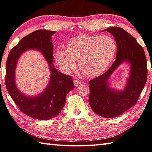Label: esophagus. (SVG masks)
Returning a JSON list of instances; mask_svg holds the SVG:
<instances>
[{
    "instance_id": "obj_1",
    "label": "esophagus",
    "mask_w": 152,
    "mask_h": 152,
    "mask_svg": "<svg viewBox=\"0 0 152 152\" xmlns=\"http://www.w3.org/2000/svg\"><path fill=\"white\" fill-rule=\"evenodd\" d=\"M74 85H75V86L77 87V86H79L80 85H81L82 84V82L80 81L78 79H75L74 81Z\"/></svg>"
}]
</instances>
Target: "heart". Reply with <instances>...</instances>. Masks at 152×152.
I'll return each instance as SVG.
<instances>
[{
  "instance_id": "b5f03b06",
  "label": "heart",
  "mask_w": 152,
  "mask_h": 152,
  "mask_svg": "<svg viewBox=\"0 0 152 152\" xmlns=\"http://www.w3.org/2000/svg\"><path fill=\"white\" fill-rule=\"evenodd\" d=\"M117 52V45L110 37L77 36L66 44L65 50L55 52L59 66L66 72L76 68L78 61L80 70L84 76L94 78L102 74L111 64Z\"/></svg>"
}]
</instances>
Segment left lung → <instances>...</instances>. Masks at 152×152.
I'll return each mask as SVG.
<instances>
[{
	"label": "left lung",
	"mask_w": 152,
	"mask_h": 152,
	"mask_svg": "<svg viewBox=\"0 0 152 152\" xmlns=\"http://www.w3.org/2000/svg\"><path fill=\"white\" fill-rule=\"evenodd\" d=\"M114 36L117 45L115 60L102 75L90 80L89 104L94 112L104 118H115L136 104L148 76L144 50L134 37L120 27L105 29ZM131 66L129 77L123 91L109 87L110 76L122 63Z\"/></svg>",
	"instance_id": "1"
}]
</instances>
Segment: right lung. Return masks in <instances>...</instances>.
I'll list each match as a JSON object with an SVG mask.
<instances>
[{"label":"right lung","mask_w":152,"mask_h":152,"mask_svg":"<svg viewBox=\"0 0 152 152\" xmlns=\"http://www.w3.org/2000/svg\"><path fill=\"white\" fill-rule=\"evenodd\" d=\"M55 31L38 30L30 33L12 50L6 64V87L16 106L24 114L34 119L47 120L58 115L64 106L67 94L74 88L71 77L58 72L53 62V45L52 36ZM38 49L43 54L51 71L48 86L39 95L28 96L22 93L17 88L15 70L19 58L29 49Z\"/></svg>","instance_id":"obj_1"}]
</instances>
